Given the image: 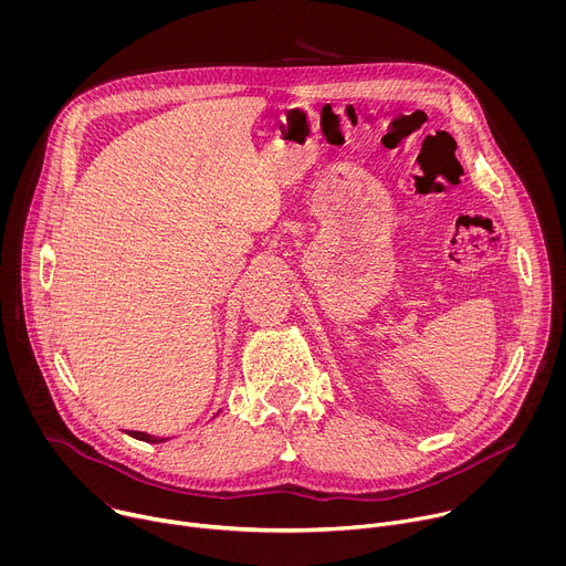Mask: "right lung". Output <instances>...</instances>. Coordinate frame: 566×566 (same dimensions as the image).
Wrapping results in <instances>:
<instances>
[{
  "label": "right lung",
  "mask_w": 566,
  "mask_h": 566,
  "mask_svg": "<svg viewBox=\"0 0 566 566\" xmlns=\"http://www.w3.org/2000/svg\"><path fill=\"white\" fill-rule=\"evenodd\" d=\"M127 434H129V437H134V439H138V441H145V443H164V441H168L166 437H151V434H145V432H134V430H129Z\"/></svg>",
  "instance_id": "1"
}]
</instances>
